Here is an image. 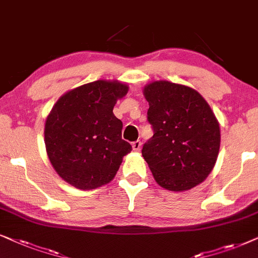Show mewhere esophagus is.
<instances>
[{
    "label": "esophagus",
    "instance_id": "esophagus-1",
    "mask_svg": "<svg viewBox=\"0 0 258 258\" xmlns=\"http://www.w3.org/2000/svg\"><path fill=\"white\" fill-rule=\"evenodd\" d=\"M132 149H133V151H136V152H139L140 149H142V142H140V140L133 142L132 143Z\"/></svg>",
    "mask_w": 258,
    "mask_h": 258
}]
</instances>
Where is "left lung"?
<instances>
[{
  "label": "left lung",
  "mask_w": 258,
  "mask_h": 258,
  "mask_svg": "<svg viewBox=\"0 0 258 258\" xmlns=\"http://www.w3.org/2000/svg\"><path fill=\"white\" fill-rule=\"evenodd\" d=\"M144 95L153 130L143 146L144 159L160 186L190 190L210 174L217 160V119L204 98L187 86L154 81L144 88Z\"/></svg>",
  "instance_id": "left-lung-1"
}]
</instances>
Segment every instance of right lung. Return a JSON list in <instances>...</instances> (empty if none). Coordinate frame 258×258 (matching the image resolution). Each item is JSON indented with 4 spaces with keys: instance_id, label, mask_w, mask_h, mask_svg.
I'll return each mask as SVG.
<instances>
[{
    "instance_id": "obj_1",
    "label": "right lung",
    "mask_w": 258,
    "mask_h": 258,
    "mask_svg": "<svg viewBox=\"0 0 258 258\" xmlns=\"http://www.w3.org/2000/svg\"><path fill=\"white\" fill-rule=\"evenodd\" d=\"M128 87L98 80L63 94L48 115L44 144L57 174L68 184L91 190L107 184L132 146L121 138L122 122L113 114Z\"/></svg>"
}]
</instances>
